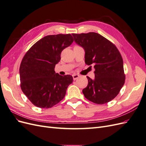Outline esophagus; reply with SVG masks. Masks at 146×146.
I'll return each mask as SVG.
<instances>
[{"mask_svg": "<svg viewBox=\"0 0 146 146\" xmlns=\"http://www.w3.org/2000/svg\"><path fill=\"white\" fill-rule=\"evenodd\" d=\"M72 77H73V79H74V80H77V79L80 77V76H79V75H78V74H73L72 75Z\"/></svg>", "mask_w": 146, "mask_h": 146, "instance_id": "esophagus-1", "label": "esophagus"}]
</instances>
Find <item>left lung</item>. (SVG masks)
<instances>
[{"label":"left lung","instance_id":"8db88e82","mask_svg":"<svg viewBox=\"0 0 146 146\" xmlns=\"http://www.w3.org/2000/svg\"><path fill=\"white\" fill-rule=\"evenodd\" d=\"M74 41L85 52V62L94 64V80L87 77L88 84L82 92L85 98L97 104L113 100L124 85L123 60L116 46L95 32L72 33Z\"/></svg>","mask_w":146,"mask_h":146}]
</instances>
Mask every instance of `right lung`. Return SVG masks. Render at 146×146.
<instances>
[{"instance_id":"right-lung-1","label":"right lung","mask_w":146,"mask_h":146,"mask_svg":"<svg viewBox=\"0 0 146 146\" xmlns=\"http://www.w3.org/2000/svg\"><path fill=\"white\" fill-rule=\"evenodd\" d=\"M73 41L70 34L48 35L33 44L23 57L19 68L21 88L36 107L51 108L64 98L73 77L60 76L54 69L61 52Z\"/></svg>"}]
</instances>
